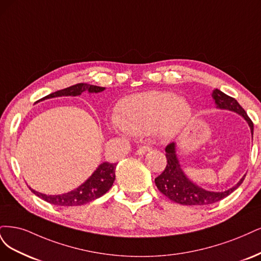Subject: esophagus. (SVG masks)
I'll list each match as a JSON object with an SVG mask.
<instances>
[{"label":"esophagus","instance_id":"34e87169","mask_svg":"<svg viewBox=\"0 0 261 261\" xmlns=\"http://www.w3.org/2000/svg\"><path fill=\"white\" fill-rule=\"evenodd\" d=\"M149 150H150V146H148V145H143V146H141V147L138 148L137 155H143V154H145V153L149 152Z\"/></svg>","mask_w":261,"mask_h":261}]
</instances>
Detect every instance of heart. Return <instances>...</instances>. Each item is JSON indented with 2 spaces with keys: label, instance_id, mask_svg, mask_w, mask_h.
<instances>
[{
  "label": "heart",
  "instance_id": "heart-1",
  "mask_svg": "<svg viewBox=\"0 0 261 261\" xmlns=\"http://www.w3.org/2000/svg\"><path fill=\"white\" fill-rule=\"evenodd\" d=\"M187 99L170 92L149 91L124 98L118 105L116 125L131 134L154 131L158 137H175L192 118Z\"/></svg>",
  "mask_w": 261,
  "mask_h": 261
}]
</instances>
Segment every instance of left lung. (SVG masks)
Segmentation results:
<instances>
[{
	"label": "left lung",
	"instance_id": "obj_1",
	"mask_svg": "<svg viewBox=\"0 0 261 261\" xmlns=\"http://www.w3.org/2000/svg\"><path fill=\"white\" fill-rule=\"evenodd\" d=\"M213 98L217 108L228 109L243 116L250 128L251 136L254 134V123L247 116L244 108L238 103V100L224 94L220 90H214ZM167 166L165 170L155 179V184L159 192L170 200L181 205L190 206H204L217 203L222 198L230 195L233 191L237 190L245 179V175L239 181L237 186L224 192H210L197 187L188 176L184 174L179 164L178 157L175 154V143H170L166 146Z\"/></svg>",
	"mask_w": 261,
	"mask_h": 261
}]
</instances>
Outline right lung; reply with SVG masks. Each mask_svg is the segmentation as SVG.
<instances>
[{
  "label": "right lung",
  "instance_id": "obj_1",
  "mask_svg": "<svg viewBox=\"0 0 261 261\" xmlns=\"http://www.w3.org/2000/svg\"><path fill=\"white\" fill-rule=\"evenodd\" d=\"M104 90L105 88L102 87L91 86L88 85V83H78V85L71 86L69 88L56 91L54 93L44 96L41 100L58 96H77L85 91H88L89 93H98V92H102ZM115 170L116 164H111L107 162L100 164L97 167V169L93 172V174L85 183H82L79 188L61 195H46L32 190L31 188L29 189L37 196L47 201L49 204L57 206H80L88 204L96 198H99L107 191H109L115 181Z\"/></svg>",
  "mask_w": 261,
  "mask_h": 261
}]
</instances>
